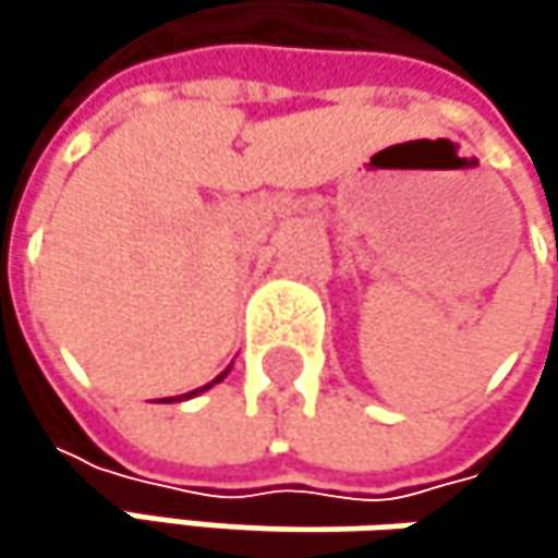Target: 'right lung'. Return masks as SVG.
<instances>
[{
	"label": "right lung",
	"instance_id": "add662e5",
	"mask_svg": "<svg viewBox=\"0 0 558 558\" xmlns=\"http://www.w3.org/2000/svg\"><path fill=\"white\" fill-rule=\"evenodd\" d=\"M226 375H229V368H226V372H222V375H219V378H216V381H209V385H203V388L190 390V393H183V397H196V393H203V390H209V388H213V385H219V381H222V378H226ZM170 400H173V397H170Z\"/></svg>",
	"mask_w": 558,
	"mask_h": 558
}]
</instances>
